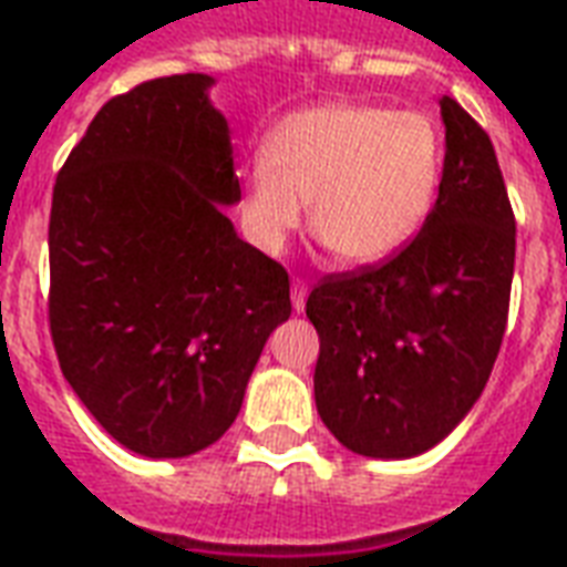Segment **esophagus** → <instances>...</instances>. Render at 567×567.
<instances>
[{"label": "esophagus", "instance_id": "esophagus-1", "mask_svg": "<svg viewBox=\"0 0 567 567\" xmlns=\"http://www.w3.org/2000/svg\"><path fill=\"white\" fill-rule=\"evenodd\" d=\"M307 305V284L301 278H292V310L301 313Z\"/></svg>", "mask_w": 567, "mask_h": 567}]
</instances>
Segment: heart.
Masks as SVG:
<instances>
[{
  "label": "heart",
  "mask_w": 567,
  "mask_h": 567,
  "mask_svg": "<svg viewBox=\"0 0 567 567\" xmlns=\"http://www.w3.org/2000/svg\"><path fill=\"white\" fill-rule=\"evenodd\" d=\"M443 133L432 115L337 100L289 115L266 162L243 177L245 230L278 254L301 224L349 266L402 251L432 215L443 183Z\"/></svg>",
  "instance_id": "b5f03b06"
}]
</instances>
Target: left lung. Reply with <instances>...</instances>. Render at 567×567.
<instances>
[{
  "mask_svg": "<svg viewBox=\"0 0 567 567\" xmlns=\"http://www.w3.org/2000/svg\"><path fill=\"white\" fill-rule=\"evenodd\" d=\"M437 103L443 183L414 243L307 298L316 411L367 458H414L441 443L482 396L506 331L515 215L497 153L452 96Z\"/></svg>",
  "mask_w": 567,
  "mask_h": 567,
  "instance_id": "1",
  "label": "left lung"
}]
</instances>
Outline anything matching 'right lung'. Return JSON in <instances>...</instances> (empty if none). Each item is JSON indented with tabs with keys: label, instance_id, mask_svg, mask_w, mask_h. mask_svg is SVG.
<instances>
[{
	"label": "right lung",
	"instance_id": "obj_1",
	"mask_svg": "<svg viewBox=\"0 0 567 567\" xmlns=\"http://www.w3.org/2000/svg\"><path fill=\"white\" fill-rule=\"evenodd\" d=\"M206 73L96 112L50 213V331L61 372L121 446L186 458L234 425L269 333L292 313L284 266L239 239L227 117Z\"/></svg>",
	"mask_w": 567,
	"mask_h": 567
}]
</instances>
